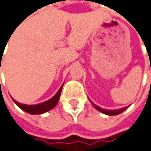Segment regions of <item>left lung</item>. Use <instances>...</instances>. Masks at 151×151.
I'll use <instances>...</instances> for the list:
<instances>
[{"label":"left lung","instance_id":"obj_1","mask_svg":"<svg viewBox=\"0 0 151 151\" xmlns=\"http://www.w3.org/2000/svg\"><path fill=\"white\" fill-rule=\"evenodd\" d=\"M90 102H91V101H90ZM91 103H92V105L94 106V107H95L96 109H98V110L100 111L101 113H103V114H107V115H116V114H119L123 113V112L127 108V107H124V108L117 109V110H106V109H103V108H101V107H99V106H98L94 105L93 102H91Z\"/></svg>","mask_w":151,"mask_h":151}]
</instances>
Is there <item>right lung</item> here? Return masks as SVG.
I'll list each match as a JSON object with an SVG mask.
<instances>
[{
  "mask_svg": "<svg viewBox=\"0 0 151 151\" xmlns=\"http://www.w3.org/2000/svg\"><path fill=\"white\" fill-rule=\"evenodd\" d=\"M62 88H63V86L60 88V89L57 91V93L52 96V98L44 103H41V104H37V105H33V106H28V105H23V104H20L17 101L14 100L15 104L19 107L21 108L22 110H24L25 112L28 113V114H43V113H45L51 109H52L55 107L58 101H59V99H60V96H61V92H62Z\"/></svg>",
  "mask_w": 151,
  "mask_h": 151,
  "instance_id": "add662e5",
  "label": "right lung"
}]
</instances>
